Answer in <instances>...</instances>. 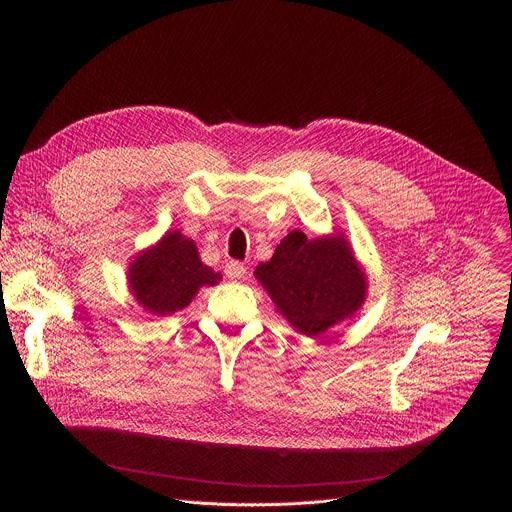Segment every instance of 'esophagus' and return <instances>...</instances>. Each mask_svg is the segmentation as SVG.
Listing matches in <instances>:
<instances>
[{
  "instance_id": "esophagus-1",
  "label": "esophagus",
  "mask_w": 512,
  "mask_h": 512,
  "mask_svg": "<svg viewBox=\"0 0 512 512\" xmlns=\"http://www.w3.org/2000/svg\"><path fill=\"white\" fill-rule=\"evenodd\" d=\"M245 271H247V269H245V265H243L241 261H233V259H231V261L225 265V275L231 277V279H241V277L245 275Z\"/></svg>"
}]
</instances>
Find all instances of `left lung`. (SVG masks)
Here are the masks:
<instances>
[{"instance_id": "1", "label": "left lung", "mask_w": 512, "mask_h": 512, "mask_svg": "<svg viewBox=\"0 0 512 512\" xmlns=\"http://www.w3.org/2000/svg\"><path fill=\"white\" fill-rule=\"evenodd\" d=\"M255 277L285 320L306 336L350 318L367 294V279L342 237L308 239L291 231Z\"/></svg>"}]
</instances>
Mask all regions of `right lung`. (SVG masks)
<instances>
[{"label": "right lung", "instance_id": "right-lung-1", "mask_svg": "<svg viewBox=\"0 0 512 512\" xmlns=\"http://www.w3.org/2000/svg\"><path fill=\"white\" fill-rule=\"evenodd\" d=\"M221 281L208 269L192 239L178 231L168 233L154 249L135 257L129 267V285L135 300L152 314L168 316L186 308L202 285Z\"/></svg>", "mask_w": 512, "mask_h": 512}]
</instances>
